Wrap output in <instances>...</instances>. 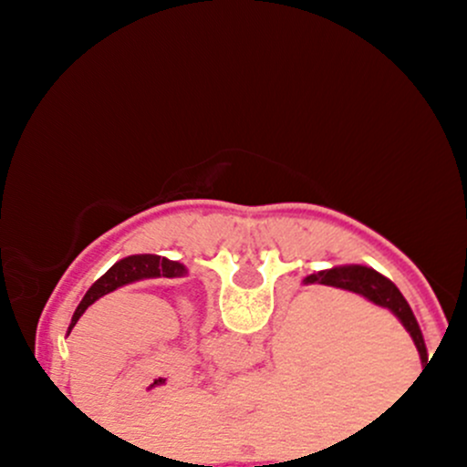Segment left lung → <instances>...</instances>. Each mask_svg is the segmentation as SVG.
<instances>
[{"mask_svg":"<svg viewBox=\"0 0 467 467\" xmlns=\"http://www.w3.org/2000/svg\"><path fill=\"white\" fill-rule=\"evenodd\" d=\"M189 275L186 265H182L180 261H171L166 256H158V254H131L125 256L122 261H118L105 272L99 281L94 283L92 287L85 292L83 301L78 303V307L74 309L72 314V323L67 327V334L74 329V325L78 323L80 316L85 314V309L89 305H94L100 296L105 294L114 292L118 287H125L130 283L136 281H144V278H182Z\"/></svg>","mask_w":467,"mask_h":467,"instance_id":"left-lung-1","label":"left lung"}]
</instances>
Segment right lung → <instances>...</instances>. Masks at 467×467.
<instances>
[{"label":"right lung","mask_w":467,"mask_h":467,"mask_svg":"<svg viewBox=\"0 0 467 467\" xmlns=\"http://www.w3.org/2000/svg\"><path fill=\"white\" fill-rule=\"evenodd\" d=\"M329 285L337 289H347V292L360 294L379 307L389 309L398 316V320L404 325V329L409 331L412 342H415L417 351H420L421 364H426L428 353H426V342H423L421 329L417 325L415 314H412L410 305L406 303V298L401 296V292L395 287L393 281H389L387 276H382L379 272H375L373 267L367 265H336L331 270H320L316 275H309L303 278V285Z\"/></svg>","instance_id":"add662e5"}]
</instances>
